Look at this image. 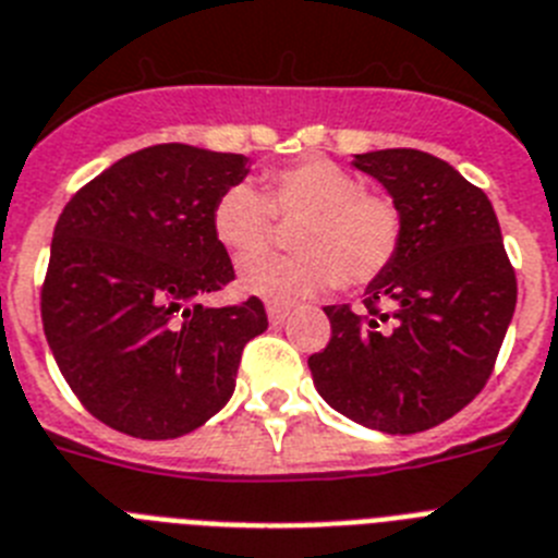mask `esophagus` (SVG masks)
I'll return each instance as SVG.
<instances>
[{"instance_id":"1","label":"esophagus","mask_w":558,"mask_h":558,"mask_svg":"<svg viewBox=\"0 0 558 558\" xmlns=\"http://www.w3.org/2000/svg\"><path fill=\"white\" fill-rule=\"evenodd\" d=\"M266 315H269L271 326H280V323H283L289 317V308L275 306V303H271V306H266Z\"/></svg>"}]
</instances>
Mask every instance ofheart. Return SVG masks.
<instances>
[{
    "label": "heart",
    "instance_id": "1",
    "mask_svg": "<svg viewBox=\"0 0 558 558\" xmlns=\"http://www.w3.org/2000/svg\"><path fill=\"white\" fill-rule=\"evenodd\" d=\"M299 227L290 236L298 256H256L274 234V221ZM215 238L246 258L238 283L275 306H292L331 283L363 289L380 280L402 250L405 221L395 198L368 192L360 178L326 158L271 170L264 192L246 181L227 186L213 207Z\"/></svg>",
    "mask_w": 558,
    "mask_h": 558
}]
</instances>
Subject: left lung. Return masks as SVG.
<instances>
[{
  "label": "left lung",
  "instance_id": "1",
  "mask_svg": "<svg viewBox=\"0 0 558 558\" xmlns=\"http://www.w3.org/2000/svg\"><path fill=\"white\" fill-rule=\"evenodd\" d=\"M405 221L402 250L363 312L326 306L329 345L308 357L331 409L386 434L446 423L480 395L517 308V275L488 195L423 149L354 156Z\"/></svg>",
  "mask_w": 558,
  "mask_h": 558
}]
</instances>
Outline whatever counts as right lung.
Masks as SVG:
<instances>
[{
  "label": "right lung",
  "instance_id": "add662e5",
  "mask_svg": "<svg viewBox=\"0 0 558 558\" xmlns=\"http://www.w3.org/2000/svg\"><path fill=\"white\" fill-rule=\"evenodd\" d=\"M246 161L144 147L84 184L56 221L41 326L73 395L121 434L201 428L235 391L243 345L269 326L257 298L198 303L235 280L213 207L246 178Z\"/></svg>",
  "mask_w": 558,
  "mask_h": 558
}]
</instances>
